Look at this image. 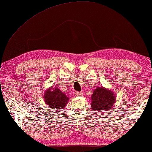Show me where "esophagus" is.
<instances>
[{
  "label": "esophagus",
  "instance_id": "esophagus-1",
  "mask_svg": "<svg viewBox=\"0 0 152 152\" xmlns=\"http://www.w3.org/2000/svg\"><path fill=\"white\" fill-rule=\"evenodd\" d=\"M74 94H75V95L77 96V97H79V96H81L83 93H82L81 92H78V91H76V92L74 93Z\"/></svg>",
  "mask_w": 152,
  "mask_h": 152
}]
</instances>
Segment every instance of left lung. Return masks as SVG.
I'll use <instances>...</instances> for the list:
<instances>
[{"instance_id":"1","label":"left lung","mask_w":152,"mask_h":152,"mask_svg":"<svg viewBox=\"0 0 152 152\" xmlns=\"http://www.w3.org/2000/svg\"><path fill=\"white\" fill-rule=\"evenodd\" d=\"M115 101V95L112 91L103 87H98L91 96V109L95 113H105L112 109Z\"/></svg>"}]
</instances>
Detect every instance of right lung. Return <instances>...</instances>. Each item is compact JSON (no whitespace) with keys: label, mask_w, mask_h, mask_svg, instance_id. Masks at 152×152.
Segmentation results:
<instances>
[{"label":"right lung","mask_w":152,"mask_h":152,"mask_svg":"<svg viewBox=\"0 0 152 152\" xmlns=\"http://www.w3.org/2000/svg\"><path fill=\"white\" fill-rule=\"evenodd\" d=\"M44 97L46 104L53 109H63L66 107L69 99V98L57 88L53 90L49 88L45 92Z\"/></svg>","instance_id":"obj_1"}]
</instances>
